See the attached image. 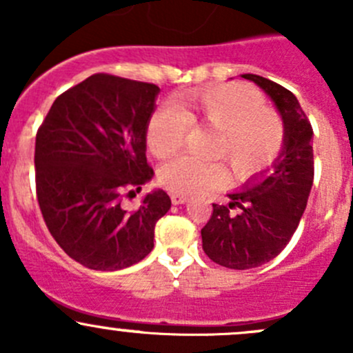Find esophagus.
I'll return each mask as SVG.
<instances>
[{"instance_id": "34e87169", "label": "esophagus", "mask_w": 353, "mask_h": 353, "mask_svg": "<svg viewBox=\"0 0 353 353\" xmlns=\"http://www.w3.org/2000/svg\"><path fill=\"white\" fill-rule=\"evenodd\" d=\"M170 199H172L174 205H183V203L188 201V196L181 193H170Z\"/></svg>"}]
</instances>
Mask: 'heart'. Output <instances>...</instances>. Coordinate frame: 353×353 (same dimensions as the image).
<instances>
[{"label":"heart","mask_w":353,"mask_h":353,"mask_svg":"<svg viewBox=\"0 0 353 353\" xmlns=\"http://www.w3.org/2000/svg\"><path fill=\"white\" fill-rule=\"evenodd\" d=\"M193 126L216 131L212 155L223 159L236 176L244 177L268 165L283 145V124L275 110L263 105L254 88L220 85L186 92L179 109L165 105L152 116L147 126V145L157 159H169L183 148ZM159 179L172 193L191 194L212 190L225 181L220 162H199L191 157L160 167Z\"/></svg>","instance_id":"heart-1"}]
</instances>
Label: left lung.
Segmentation results:
<instances>
[{
	"label": "left lung",
	"instance_id": "1",
	"mask_svg": "<svg viewBox=\"0 0 353 353\" xmlns=\"http://www.w3.org/2000/svg\"><path fill=\"white\" fill-rule=\"evenodd\" d=\"M265 90L283 121V148L272 169L230 193L229 205H215L201 229L203 251L213 263L249 270L272 261L294 236L314 179L312 128L297 97L259 74H243Z\"/></svg>",
	"mask_w": 353,
	"mask_h": 353
}]
</instances>
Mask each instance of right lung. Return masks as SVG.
I'll return each instance as SVG.
<instances>
[{"instance_id":"1","label":"right lung","mask_w":353,"mask_h":353,"mask_svg":"<svg viewBox=\"0 0 353 353\" xmlns=\"http://www.w3.org/2000/svg\"><path fill=\"white\" fill-rule=\"evenodd\" d=\"M160 88L95 73L59 95L35 137V190L42 216L70 258L116 272L154 249L155 223L170 208L165 191L128 212L121 194L154 177L147 126Z\"/></svg>"}]
</instances>
